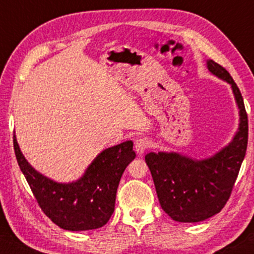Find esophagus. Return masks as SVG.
<instances>
[{
    "instance_id": "obj_1",
    "label": "esophagus",
    "mask_w": 254,
    "mask_h": 254,
    "mask_svg": "<svg viewBox=\"0 0 254 254\" xmlns=\"http://www.w3.org/2000/svg\"><path fill=\"white\" fill-rule=\"evenodd\" d=\"M149 147V142L146 138H138L135 141V150L138 154H143L146 152L147 148Z\"/></svg>"
}]
</instances>
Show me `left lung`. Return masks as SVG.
<instances>
[{
    "label": "left lung",
    "mask_w": 254,
    "mask_h": 254,
    "mask_svg": "<svg viewBox=\"0 0 254 254\" xmlns=\"http://www.w3.org/2000/svg\"><path fill=\"white\" fill-rule=\"evenodd\" d=\"M207 68L233 89L240 116L233 140L212 157L200 160L176 152H150L144 157L161 208L176 222H201L221 212L246 154L249 119L240 90L219 64L207 60Z\"/></svg>",
    "instance_id": "left-lung-1"
}]
</instances>
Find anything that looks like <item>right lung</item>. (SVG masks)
<instances>
[{
	"label": "right lung",
	"mask_w": 254,
	"mask_h": 254,
	"mask_svg": "<svg viewBox=\"0 0 254 254\" xmlns=\"http://www.w3.org/2000/svg\"><path fill=\"white\" fill-rule=\"evenodd\" d=\"M14 152L38 205L47 217L65 230L101 228L114 211L116 194L123 172L135 159L132 141L102 150L79 180L59 183L36 171L25 159L15 135Z\"/></svg>",
	"instance_id": "obj_1"
}]
</instances>
